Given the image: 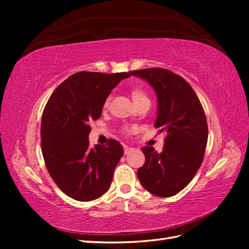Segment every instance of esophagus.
<instances>
[{
  "instance_id": "esophagus-1",
  "label": "esophagus",
  "mask_w": 249,
  "mask_h": 249,
  "mask_svg": "<svg viewBox=\"0 0 249 249\" xmlns=\"http://www.w3.org/2000/svg\"><path fill=\"white\" fill-rule=\"evenodd\" d=\"M133 150H134L133 147L124 145V155H129L131 152H133Z\"/></svg>"
}]
</instances>
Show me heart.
<instances>
[{"label":"heart","mask_w":249,"mask_h":249,"mask_svg":"<svg viewBox=\"0 0 249 249\" xmlns=\"http://www.w3.org/2000/svg\"><path fill=\"white\" fill-rule=\"evenodd\" d=\"M131 94H132L135 105H137V104H139L141 102H144V101H149L146 92L140 87H132ZM109 103H110V97H107L106 101L104 102V108H107L109 106Z\"/></svg>","instance_id":"1"}]
</instances>
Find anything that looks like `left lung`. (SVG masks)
I'll return each instance as SVG.
<instances>
[{"instance_id":"1","label":"left lung","mask_w":249,"mask_h":249,"mask_svg":"<svg viewBox=\"0 0 249 249\" xmlns=\"http://www.w3.org/2000/svg\"><path fill=\"white\" fill-rule=\"evenodd\" d=\"M131 74L154 88L158 99L155 127L166 133L162 153L152 146L141 148L145 162L137 170L139 182L149 193L170 197L191 182L202 163L208 142L205 111L189 83L175 72L156 67Z\"/></svg>"}]
</instances>
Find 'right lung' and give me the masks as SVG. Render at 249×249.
Here are the masks:
<instances>
[{
	"label": "right lung",
	"mask_w": 249,
	"mask_h": 249,
	"mask_svg": "<svg viewBox=\"0 0 249 249\" xmlns=\"http://www.w3.org/2000/svg\"><path fill=\"white\" fill-rule=\"evenodd\" d=\"M129 72L80 71L52 93L41 118V152L51 178L79 201L101 197L110 188L124 147L115 139L89 146V123L102 115L104 102Z\"/></svg>",
	"instance_id": "obj_1"
}]
</instances>
